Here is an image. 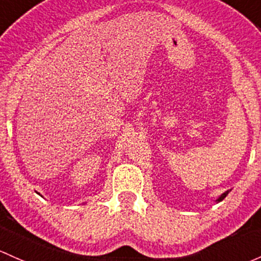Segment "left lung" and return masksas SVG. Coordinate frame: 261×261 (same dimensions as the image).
Masks as SVG:
<instances>
[{
	"instance_id": "left-lung-1",
	"label": "left lung",
	"mask_w": 261,
	"mask_h": 261,
	"mask_svg": "<svg viewBox=\"0 0 261 261\" xmlns=\"http://www.w3.org/2000/svg\"><path fill=\"white\" fill-rule=\"evenodd\" d=\"M227 194H229V191H225V193L223 194V195H221L220 197H219V199H218V201H221V200H224L225 197H226Z\"/></svg>"
}]
</instances>
